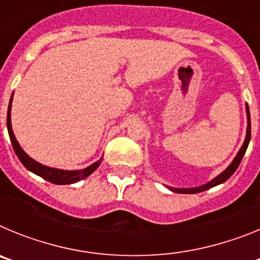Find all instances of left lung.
Returning <instances> with one entry per match:
<instances>
[{
  "label": "left lung",
  "mask_w": 260,
  "mask_h": 260,
  "mask_svg": "<svg viewBox=\"0 0 260 260\" xmlns=\"http://www.w3.org/2000/svg\"><path fill=\"white\" fill-rule=\"evenodd\" d=\"M246 113H247V134H246V139H245V142H243V146L241 147L240 152L237 153V156L234 157L233 162H232L231 165H229L226 169H225L224 172H222L220 176H217L216 178H213L211 182L206 183V185H202L199 186V187H194V189H173L172 187V191L174 192H180V194H197V192H201V191H206V190L211 189V187H213V186L216 185H220V183L225 182V181L228 180L229 177L232 176V174L234 173V172L237 171L238 165L241 164V160H242L243 155H245V152H246L247 150V146H249V142H250V138H251V125H250V110H249V107H246Z\"/></svg>",
  "instance_id": "left-lung-1"
}]
</instances>
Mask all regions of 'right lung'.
I'll return each instance as SVG.
<instances>
[{
	"label": "right lung",
	"instance_id": "add662e5",
	"mask_svg": "<svg viewBox=\"0 0 260 260\" xmlns=\"http://www.w3.org/2000/svg\"><path fill=\"white\" fill-rule=\"evenodd\" d=\"M11 100H13V96L10 99V103H9V109H8V132L10 135V141L13 144V148L15 151V155L18 156V158L20 160L24 167L31 171L32 173L38 174V176L43 177L44 180L49 181L52 183H56V185H69V183H75L80 180H84L86 177H88L89 174L92 173L93 171H96V168L102 164L103 158L98 160L96 162H93L92 165L87 167L86 169H82V171H61V169H54V168L45 167V165L39 164L38 161L32 160L28 155H27L24 151L20 148L19 143L17 142L15 137H14L13 128H11V121H10V110H11Z\"/></svg>",
	"mask_w": 260,
	"mask_h": 260
}]
</instances>
